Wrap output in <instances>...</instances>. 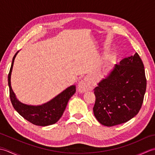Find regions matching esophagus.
Wrapping results in <instances>:
<instances>
[{
	"instance_id": "34e87169",
	"label": "esophagus",
	"mask_w": 155,
	"mask_h": 155,
	"mask_svg": "<svg viewBox=\"0 0 155 155\" xmlns=\"http://www.w3.org/2000/svg\"><path fill=\"white\" fill-rule=\"evenodd\" d=\"M92 89H93V84L88 81V78H84L78 84V90L81 93H84V92L91 91Z\"/></svg>"
}]
</instances>
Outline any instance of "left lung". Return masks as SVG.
I'll return each instance as SVG.
<instances>
[{"label":"left lung","mask_w":155,"mask_h":155,"mask_svg":"<svg viewBox=\"0 0 155 155\" xmlns=\"http://www.w3.org/2000/svg\"><path fill=\"white\" fill-rule=\"evenodd\" d=\"M146 88L145 71L139 54L123 59L94 89L95 117L107 127L126 123L139 112Z\"/></svg>","instance_id":"8db88e82"}]
</instances>
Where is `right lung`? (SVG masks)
Returning a JSON list of instances; mask_svg holds the SVG:
<instances>
[{
    "mask_svg": "<svg viewBox=\"0 0 155 155\" xmlns=\"http://www.w3.org/2000/svg\"><path fill=\"white\" fill-rule=\"evenodd\" d=\"M16 54L17 52L12 58L11 69L8 75L10 98L13 107L19 114L33 124L45 127L56 123L63 114L68 100L75 93L76 87L72 85L68 87L53 99L41 106H31L21 103L16 99L11 86V72Z\"/></svg>",
    "mask_w": 155,
    "mask_h": 155,
    "instance_id": "add662e5",
    "label": "right lung"
}]
</instances>
